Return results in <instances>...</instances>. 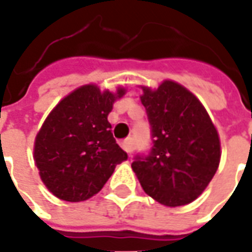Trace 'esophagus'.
<instances>
[{
    "instance_id": "1",
    "label": "esophagus",
    "mask_w": 252,
    "mask_h": 252,
    "mask_svg": "<svg viewBox=\"0 0 252 252\" xmlns=\"http://www.w3.org/2000/svg\"><path fill=\"white\" fill-rule=\"evenodd\" d=\"M121 147H123V150H124L126 154H131L132 151H133V144H132V142L129 139H126V140H124V142L121 143Z\"/></svg>"
}]
</instances>
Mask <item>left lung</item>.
<instances>
[{"instance_id": "obj_1", "label": "left lung", "mask_w": 252, "mask_h": 252, "mask_svg": "<svg viewBox=\"0 0 252 252\" xmlns=\"http://www.w3.org/2000/svg\"><path fill=\"white\" fill-rule=\"evenodd\" d=\"M151 126V150L132 162L143 190L166 206L186 205L205 190L220 162V140L195 95L173 81L140 97Z\"/></svg>"}]
</instances>
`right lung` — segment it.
<instances>
[{
    "mask_svg": "<svg viewBox=\"0 0 252 252\" xmlns=\"http://www.w3.org/2000/svg\"><path fill=\"white\" fill-rule=\"evenodd\" d=\"M126 93H101L85 85L68 94L47 117L35 140V162L52 194L70 202L90 198L115 167L128 158L112 133L108 115Z\"/></svg>",
    "mask_w": 252,
    "mask_h": 252,
    "instance_id": "obj_1",
    "label": "right lung"
}]
</instances>
